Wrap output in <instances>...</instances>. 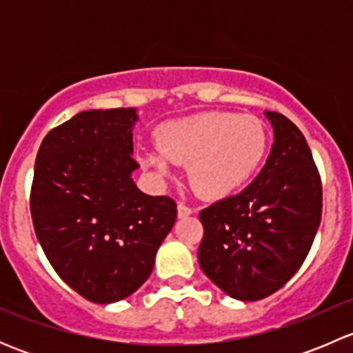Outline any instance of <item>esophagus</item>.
Listing matches in <instances>:
<instances>
[{"instance_id": "obj_1", "label": "esophagus", "mask_w": 353, "mask_h": 353, "mask_svg": "<svg viewBox=\"0 0 353 353\" xmlns=\"http://www.w3.org/2000/svg\"><path fill=\"white\" fill-rule=\"evenodd\" d=\"M191 213H193V208H191V206H188L186 203L183 201L177 203V215H179V219H186Z\"/></svg>"}]
</instances>
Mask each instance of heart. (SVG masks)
I'll list each match as a JSON object with an SVG mask.
<instances>
[{"label":"heart","mask_w":353,"mask_h":353,"mask_svg":"<svg viewBox=\"0 0 353 353\" xmlns=\"http://www.w3.org/2000/svg\"><path fill=\"white\" fill-rule=\"evenodd\" d=\"M268 130L256 116L201 112L170 121L157 131V152L143 155L157 174H167V160L188 165V179L203 198H225L243 188L268 152Z\"/></svg>","instance_id":"1"}]
</instances>
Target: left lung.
I'll list each match as a JSON object with an SVG mask.
<instances>
[{
	"instance_id": "left-lung-1",
	"label": "left lung",
	"mask_w": 353,
	"mask_h": 353,
	"mask_svg": "<svg viewBox=\"0 0 353 353\" xmlns=\"http://www.w3.org/2000/svg\"><path fill=\"white\" fill-rule=\"evenodd\" d=\"M275 143L265 167L239 194L199 212L203 273L227 295L259 301L301 268L321 222V176L302 131L266 112Z\"/></svg>"
}]
</instances>
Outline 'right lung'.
<instances>
[{"label":"right lung","instance_id":"right-lung-1","mask_svg":"<svg viewBox=\"0 0 353 353\" xmlns=\"http://www.w3.org/2000/svg\"><path fill=\"white\" fill-rule=\"evenodd\" d=\"M134 109L83 110L52 128L30 190L35 236L77 294L110 304L138 290L172 229L176 201L134 186Z\"/></svg>","mask_w":353,"mask_h":353}]
</instances>
